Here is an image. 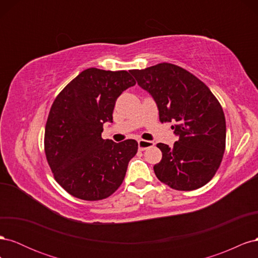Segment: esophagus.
Wrapping results in <instances>:
<instances>
[{
	"label": "esophagus",
	"mask_w": 258,
	"mask_h": 258,
	"mask_svg": "<svg viewBox=\"0 0 258 258\" xmlns=\"http://www.w3.org/2000/svg\"><path fill=\"white\" fill-rule=\"evenodd\" d=\"M138 144H139L140 151H144V150H146V148L152 147L155 145V143L153 141H146V140H139Z\"/></svg>",
	"instance_id": "esophagus-1"
}]
</instances>
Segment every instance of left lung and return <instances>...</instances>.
<instances>
[{
    "instance_id": "obj_1",
    "label": "left lung",
    "mask_w": 258,
    "mask_h": 258,
    "mask_svg": "<svg viewBox=\"0 0 258 258\" xmlns=\"http://www.w3.org/2000/svg\"><path fill=\"white\" fill-rule=\"evenodd\" d=\"M140 87L154 98L161 122L178 140L172 147L158 143L162 153L154 166L160 182L176 190H194L210 182L223 159L226 120L223 108L208 86L172 63L131 70Z\"/></svg>"
}]
</instances>
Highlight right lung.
Here are the masks:
<instances>
[{
	"label": "right lung",
	"instance_id": "add662e5",
	"mask_svg": "<svg viewBox=\"0 0 258 258\" xmlns=\"http://www.w3.org/2000/svg\"><path fill=\"white\" fill-rule=\"evenodd\" d=\"M131 71L85 70L54 99L45 127V154L54 179L72 196L110 197L121 185L138 152L136 140H103L117 98L136 85Z\"/></svg>",
	"mask_w": 258,
	"mask_h": 258
}]
</instances>
